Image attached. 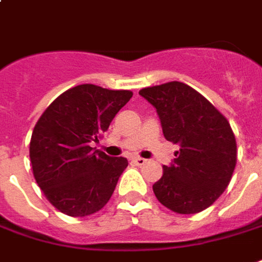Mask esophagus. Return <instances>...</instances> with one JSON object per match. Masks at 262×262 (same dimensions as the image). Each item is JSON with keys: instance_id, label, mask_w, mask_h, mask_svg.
<instances>
[{"instance_id": "esophagus-1", "label": "esophagus", "mask_w": 262, "mask_h": 262, "mask_svg": "<svg viewBox=\"0 0 262 262\" xmlns=\"http://www.w3.org/2000/svg\"><path fill=\"white\" fill-rule=\"evenodd\" d=\"M132 162H133V164H136V166H143L144 163H146V160L142 159V157H133Z\"/></svg>"}]
</instances>
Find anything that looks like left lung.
<instances>
[{"mask_svg": "<svg viewBox=\"0 0 262 262\" xmlns=\"http://www.w3.org/2000/svg\"><path fill=\"white\" fill-rule=\"evenodd\" d=\"M139 95L156 107L164 137L180 146L153 184L157 200L179 214L206 210L224 193L235 169L237 143L228 120L183 82L144 88Z\"/></svg>", "mask_w": 262, "mask_h": 262, "instance_id": "1", "label": "left lung"}]
</instances>
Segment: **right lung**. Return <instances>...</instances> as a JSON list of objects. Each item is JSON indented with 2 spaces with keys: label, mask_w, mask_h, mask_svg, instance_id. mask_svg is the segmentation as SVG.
<instances>
[{
  "label": "right lung",
  "mask_w": 262,
  "mask_h": 262,
  "mask_svg": "<svg viewBox=\"0 0 262 262\" xmlns=\"http://www.w3.org/2000/svg\"><path fill=\"white\" fill-rule=\"evenodd\" d=\"M130 91L92 83L68 89L36 122L29 157L38 186L49 203L71 217L99 211L112 197L125 157H109L91 147L130 100Z\"/></svg>",
  "instance_id": "right-lung-1"
}]
</instances>
